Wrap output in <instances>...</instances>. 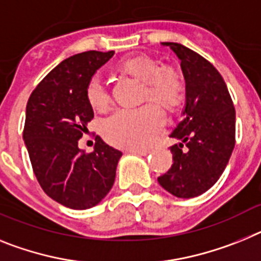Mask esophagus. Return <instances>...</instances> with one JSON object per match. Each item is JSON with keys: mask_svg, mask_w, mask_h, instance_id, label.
<instances>
[{"mask_svg": "<svg viewBox=\"0 0 261 261\" xmlns=\"http://www.w3.org/2000/svg\"><path fill=\"white\" fill-rule=\"evenodd\" d=\"M130 153L139 156H147L149 153V151H147V149H130Z\"/></svg>", "mask_w": 261, "mask_h": 261, "instance_id": "obj_1", "label": "esophagus"}]
</instances>
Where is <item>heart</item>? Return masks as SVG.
Segmentation results:
<instances>
[{"label":"heart","mask_w":261,"mask_h":261,"mask_svg":"<svg viewBox=\"0 0 261 261\" xmlns=\"http://www.w3.org/2000/svg\"><path fill=\"white\" fill-rule=\"evenodd\" d=\"M121 69L144 81V98H151L165 108H172L182 94V79L173 68H159L153 60L134 58L124 60ZM87 98L93 109L102 110L109 103L103 81L93 76L87 85ZM164 123L162 112L152 103L135 109L121 108L103 118L102 135L109 143L119 148H146L152 143Z\"/></svg>","instance_id":"1"}]
</instances>
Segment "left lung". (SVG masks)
Here are the masks:
<instances>
[{
    "label": "left lung",
    "instance_id": "obj_1",
    "mask_svg": "<svg viewBox=\"0 0 261 261\" xmlns=\"http://www.w3.org/2000/svg\"><path fill=\"white\" fill-rule=\"evenodd\" d=\"M180 60L185 80L181 122L169 135L173 164L158 178L178 198H193L209 190L225 171L235 147V109L225 80L197 52L180 43L163 42Z\"/></svg>",
    "mask_w": 261,
    "mask_h": 261
}]
</instances>
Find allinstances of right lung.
<instances>
[{
    "label": "right lung",
    "mask_w": 261,
    "mask_h": 261,
    "mask_svg": "<svg viewBox=\"0 0 261 261\" xmlns=\"http://www.w3.org/2000/svg\"><path fill=\"white\" fill-rule=\"evenodd\" d=\"M114 51H88L56 65L31 93L23 140L44 193L74 210L98 205L110 192L122 152L96 138L93 152L79 148L94 113L87 85Z\"/></svg>",
    "instance_id": "add662e5"
}]
</instances>
